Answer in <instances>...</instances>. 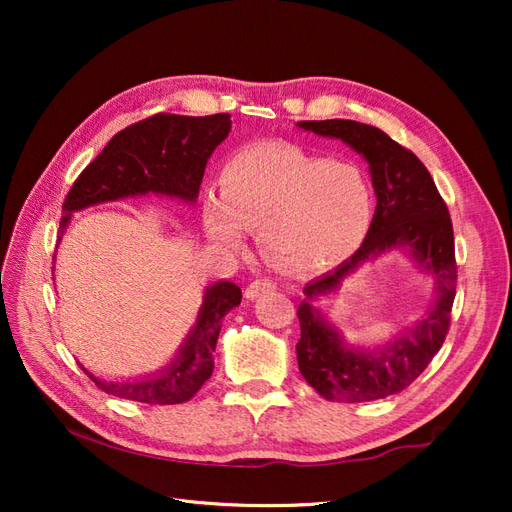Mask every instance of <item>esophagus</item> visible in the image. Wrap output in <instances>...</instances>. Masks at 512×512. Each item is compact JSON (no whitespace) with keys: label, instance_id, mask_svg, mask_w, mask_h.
<instances>
[{"label":"esophagus","instance_id":"1","mask_svg":"<svg viewBox=\"0 0 512 512\" xmlns=\"http://www.w3.org/2000/svg\"><path fill=\"white\" fill-rule=\"evenodd\" d=\"M273 290H275V284L271 280H267V277H260V280L250 282V286L245 288V297L247 299H258V297H265V294H269Z\"/></svg>","mask_w":512,"mask_h":512}]
</instances>
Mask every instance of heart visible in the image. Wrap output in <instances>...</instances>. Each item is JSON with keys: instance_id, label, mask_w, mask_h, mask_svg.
<instances>
[{"instance_id": "heart-1", "label": "heart", "mask_w": 512, "mask_h": 512, "mask_svg": "<svg viewBox=\"0 0 512 512\" xmlns=\"http://www.w3.org/2000/svg\"><path fill=\"white\" fill-rule=\"evenodd\" d=\"M220 203L205 205L209 237L239 250L260 232V252L294 273L320 271L361 245L374 213L369 183L346 160L314 158L288 145H256L232 156L218 179Z\"/></svg>"}]
</instances>
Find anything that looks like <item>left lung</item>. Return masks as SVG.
<instances>
[{
    "label": "left lung",
    "instance_id": "obj_1",
    "mask_svg": "<svg viewBox=\"0 0 512 512\" xmlns=\"http://www.w3.org/2000/svg\"><path fill=\"white\" fill-rule=\"evenodd\" d=\"M299 126L320 136L342 138L359 151L369 162L378 198L374 220L359 250L344 265L305 286L307 299L297 312L299 369L307 384L329 401L359 404L391 397L423 374L451 327L457 286L451 213L425 164L380 128L350 119L301 121ZM391 246H408L419 264L434 273L439 282L437 305L412 332L380 353L344 349L311 301L334 289L361 261Z\"/></svg>",
    "mask_w": 512,
    "mask_h": 512
}]
</instances>
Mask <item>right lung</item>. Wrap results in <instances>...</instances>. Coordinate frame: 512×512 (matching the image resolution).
<instances>
[{
	"label": "right lung",
	"mask_w": 512,
	"mask_h": 512,
	"mask_svg": "<svg viewBox=\"0 0 512 512\" xmlns=\"http://www.w3.org/2000/svg\"><path fill=\"white\" fill-rule=\"evenodd\" d=\"M230 115L185 117L158 113L136 121L117 132L100 156L72 183L66 194L61 230L70 213L89 205L119 200L136 194L179 196L194 203L207 160L230 132ZM241 303V288L232 282H218L205 292V303L188 342L175 363L162 376L141 382H106L85 374L100 391L141 404L173 406L190 401L213 374L215 342L222 318Z\"/></svg>",
	"instance_id": "add662e5"
}]
</instances>
